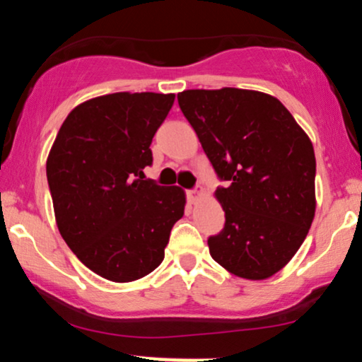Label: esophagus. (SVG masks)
<instances>
[{"mask_svg": "<svg viewBox=\"0 0 362 362\" xmlns=\"http://www.w3.org/2000/svg\"><path fill=\"white\" fill-rule=\"evenodd\" d=\"M199 195H201V190H197V189H190V190H187V199H189L190 202L197 201Z\"/></svg>", "mask_w": 362, "mask_h": 362, "instance_id": "34e87169", "label": "esophagus"}]
</instances>
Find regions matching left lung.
<instances>
[{"label":"left lung","instance_id":"1","mask_svg":"<svg viewBox=\"0 0 362 362\" xmlns=\"http://www.w3.org/2000/svg\"><path fill=\"white\" fill-rule=\"evenodd\" d=\"M216 175L224 228L211 257L245 279H267L305 242L315 216L313 144L277 98L260 91L187 90L177 95Z\"/></svg>","mask_w":362,"mask_h":362}]
</instances>
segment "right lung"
Returning <instances> with one entry per match:
<instances>
[{
	"label": "right lung",
	"mask_w": 362,
	"mask_h": 362,
	"mask_svg": "<svg viewBox=\"0 0 362 362\" xmlns=\"http://www.w3.org/2000/svg\"><path fill=\"white\" fill-rule=\"evenodd\" d=\"M175 95H103L66 117L47 158L57 228L90 271L114 282L148 276L163 262L184 216L178 187L144 178L151 141Z\"/></svg>",
	"instance_id": "1"
}]
</instances>
